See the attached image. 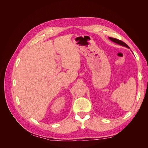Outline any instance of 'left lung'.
Segmentation results:
<instances>
[{
  "mask_svg": "<svg viewBox=\"0 0 148 148\" xmlns=\"http://www.w3.org/2000/svg\"><path fill=\"white\" fill-rule=\"evenodd\" d=\"M109 39L110 40V41H112L116 43V44H119V45H120V46H123V47H125L130 49L129 46L127 45V44H125L124 42L120 41V40H119V39H115V38H110V37H109Z\"/></svg>",
  "mask_w": 148,
  "mask_h": 148,
  "instance_id": "left-lung-1",
  "label": "left lung"
}]
</instances>
